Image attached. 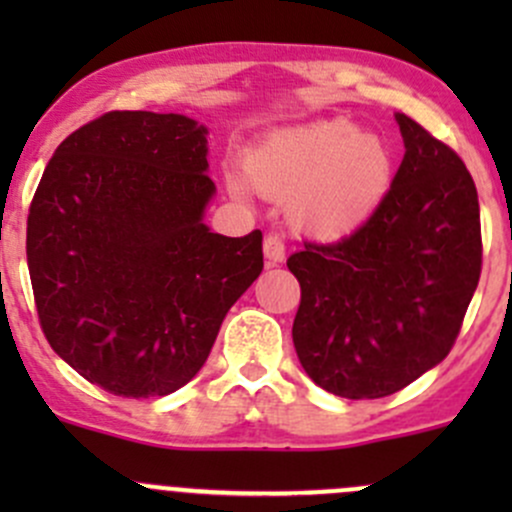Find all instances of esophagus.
Here are the masks:
<instances>
[{
  "mask_svg": "<svg viewBox=\"0 0 512 512\" xmlns=\"http://www.w3.org/2000/svg\"><path fill=\"white\" fill-rule=\"evenodd\" d=\"M262 250H265L267 265H280L285 260V240L280 235H267Z\"/></svg>",
  "mask_w": 512,
  "mask_h": 512,
  "instance_id": "obj_1",
  "label": "esophagus"
}]
</instances>
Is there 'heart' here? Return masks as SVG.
Returning <instances> with one entry per match:
<instances>
[{"instance_id": "1", "label": "heart", "mask_w": 512, "mask_h": 512, "mask_svg": "<svg viewBox=\"0 0 512 512\" xmlns=\"http://www.w3.org/2000/svg\"><path fill=\"white\" fill-rule=\"evenodd\" d=\"M242 178L227 170V188L245 198L250 186L289 203V223L314 240H347L369 223L396 175L394 148L347 118L272 131L245 156Z\"/></svg>"}]
</instances>
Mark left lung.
Wrapping results in <instances>:
<instances>
[{"instance_id": "left-lung-1", "label": "left lung", "mask_w": 512, "mask_h": 512, "mask_svg": "<svg viewBox=\"0 0 512 512\" xmlns=\"http://www.w3.org/2000/svg\"><path fill=\"white\" fill-rule=\"evenodd\" d=\"M404 160L352 237L287 260L302 299L292 339L309 379L342 399L401 391L451 352L480 277L476 183L453 148L396 113Z\"/></svg>"}]
</instances>
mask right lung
<instances>
[{
	"label": "right lung",
	"mask_w": 512,
	"mask_h": 512,
	"mask_svg": "<svg viewBox=\"0 0 512 512\" xmlns=\"http://www.w3.org/2000/svg\"><path fill=\"white\" fill-rule=\"evenodd\" d=\"M208 128L180 113L111 111L54 151L27 220L46 342L123 399L168 396L208 359L227 309L262 272V232L203 223Z\"/></svg>",
	"instance_id": "obj_1"
}]
</instances>
